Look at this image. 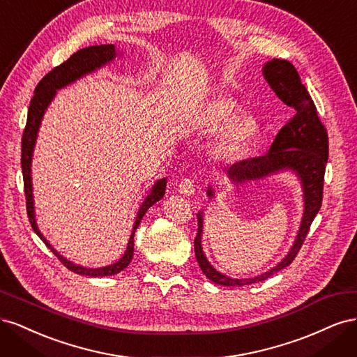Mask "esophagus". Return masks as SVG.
<instances>
[{
  "instance_id": "esophagus-1",
  "label": "esophagus",
  "mask_w": 357,
  "mask_h": 357,
  "mask_svg": "<svg viewBox=\"0 0 357 357\" xmlns=\"http://www.w3.org/2000/svg\"><path fill=\"white\" fill-rule=\"evenodd\" d=\"M177 189H178L180 193H183V195H188V197H190V195H193V193H195V185H193V181L190 178H183L178 183Z\"/></svg>"
}]
</instances>
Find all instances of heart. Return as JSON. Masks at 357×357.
I'll use <instances>...</instances> for the list:
<instances>
[{"mask_svg": "<svg viewBox=\"0 0 357 357\" xmlns=\"http://www.w3.org/2000/svg\"><path fill=\"white\" fill-rule=\"evenodd\" d=\"M238 104L226 95H215L205 102L197 125L202 131H215L210 155L220 162H232L248 152L259 137L256 117L247 112H236Z\"/></svg>", "mask_w": 357, "mask_h": 357, "instance_id": "obj_1", "label": "heart"}]
</instances>
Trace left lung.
<instances>
[{"label":"left lung","mask_w":357,"mask_h":357,"mask_svg":"<svg viewBox=\"0 0 357 357\" xmlns=\"http://www.w3.org/2000/svg\"><path fill=\"white\" fill-rule=\"evenodd\" d=\"M262 74L275 95L286 105L295 110L294 117L280 129L269 152L264 156L244 159L228 168V178L234 186H243L245 183L261 180L282 171H291L299 178L304 197V214L296 240L290 247L287 255L269 271L252 278H231L219 273L210 262L202 250V211L198 213V234L195 236V256L204 275L213 283L220 286H244L257 282H264L268 277L282 271L296 257L302 247L310 226L321 207L323 198V178L328 164L329 143L326 128L323 126L317 116V109L295 67L289 61L273 59L268 61ZM208 198H214V190L207 189Z\"/></svg>","instance_id":"left-lung-1"}]
</instances>
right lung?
I'll list each match as a JSON object with an SVG mask.
<instances>
[{
  "instance_id": "1",
  "label": "right lung",
  "mask_w": 357,
  "mask_h": 357,
  "mask_svg": "<svg viewBox=\"0 0 357 357\" xmlns=\"http://www.w3.org/2000/svg\"><path fill=\"white\" fill-rule=\"evenodd\" d=\"M119 55V52L114 49L113 45H101V46H91L82 49L79 52H75L74 55H71L66 62L61 63L59 67L53 68L50 73H47L45 77L40 80L37 84V88L34 91V96H32L29 109H28V119H26V126L24 131L22 137V172H24V185H25V195H26V213L29 218V223L32 226V229L40 236L50 250L53 252L59 261L66 265L70 271L79 274V275H88V277H109L114 275L117 273L123 271V269L131 264L132 256H134V235L138 228L139 222H142L143 215L146 211L152 207L153 204H156L160 198H164L165 195V188H167V178H160L158 180L155 185L150 189L147 193V197L144 198L142 207H139L137 218L134 222V228L132 234L129 236L128 247L123 253V256L116 261L112 265L101 266V268H86L82 265L74 264L68 261L67 257H63L56 252V248H53V245L46 240V236L43 235L37 226L36 220V208H34V195H32V177H31V164H32V155H34V147L37 142V135H38V129L43 121V116H45L47 107L53 101L56 95V91L66 88V86L74 83L75 80H79L80 77L86 74H91L96 71L98 68L110 63L116 56Z\"/></svg>"
}]
</instances>
